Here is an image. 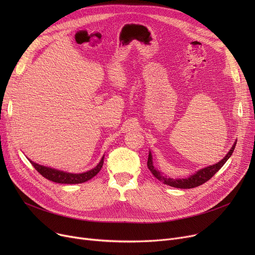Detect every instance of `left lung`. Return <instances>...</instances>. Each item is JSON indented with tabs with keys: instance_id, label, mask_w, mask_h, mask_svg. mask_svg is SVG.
Wrapping results in <instances>:
<instances>
[{
	"instance_id": "left-lung-1",
	"label": "left lung",
	"mask_w": 255,
	"mask_h": 255,
	"mask_svg": "<svg viewBox=\"0 0 255 255\" xmlns=\"http://www.w3.org/2000/svg\"><path fill=\"white\" fill-rule=\"evenodd\" d=\"M236 144L237 142L234 143V145L231 148L230 152L226 154V156L221 160V161H219L218 163L216 164H213L211 166H208L206 168H203L198 170L196 173H194V175L190 176L189 178L187 179H178V180H172V179H166V178H163L161 177V175H160V172L157 171L154 166H153V161H152V155H151V152L149 153V158H148V168L151 170V172L153 173V175L160 181H163L164 184L166 185H169L171 187H176V188H181V189H190V188H194V187H197V186H200L203 185L204 183H206L207 181H209L215 173L224 165V163L229 160V158L233 155L234 153V150L236 148Z\"/></svg>"
}]
</instances>
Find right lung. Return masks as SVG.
<instances>
[{
    "label": "right lung",
    "instance_id": "1",
    "mask_svg": "<svg viewBox=\"0 0 255 255\" xmlns=\"http://www.w3.org/2000/svg\"><path fill=\"white\" fill-rule=\"evenodd\" d=\"M103 158L104 157H102L101 161L98 163V165L96 167H94L93 169H91L87 172H84V173L65 172L62 170H57L55 168H49V167H46L43 165L37 164V163L31 161V160H30V162L35 167V169L40 173V175L49 181H52L55 183H60V184H79V183L87 182L97 175L103 165Z\"/></svg>",
    "mask_w": 255,
    "mask_h": 255
}]
</instances>
